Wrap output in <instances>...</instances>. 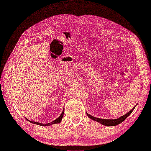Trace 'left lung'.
<instances>
[{
    "label": "left lung",
    "instance_id": "obj_1",
    "mask_svg": "<svg viewBox=\"0 0 151 151\" xmlns=\"http://www.w3.org/2000/svg\"><path fill=\"white\" fill-rule=\"evenodd\" d=\"M136 105H135V106H136ZM135 107H134L133 108H132L129 112H128L127 114H125V115L120 116V118H117V119H109V120H108V119H102V118H96L94 116H93L92 115H90L89 114H88V113H87V115H88V116L89 118H90L91 120H94L96 122L101 123V124L103 125L108 126V127L115 126V125H117L118 124H120V123H121L122 122H123V121H124L126 119V118L130 115V114L132 113V112L133 111Z\"/></svg>",
    "mask_w": 151,
    "mask_h": 151
}]
</instances>
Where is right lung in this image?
I'll return each instance as SVG.
<instances>
[{
  "label": "right lung",
  "instance_id": "right-lung-1",
  "mask_svg": "<svg viewBox=\"0 0 151 151\" xmlns=\"http://www.w3.org/2000/svg\"><path fill=\"white\" fill-rule=\"evenodd\" d=\"M63 113H64V108H63V111H62V113H61V115H60V116H59L58 118H57L56 120H55L54 121L50 122L49 123H46V124H43V123H40L39 122H31V121H29L28 119H27L26 118V120H28L29 122H31V123H33V124H36V125H41V126H50L51 125H53V124H55V123H60L62 120V118L63 116Z\"/></svg>",
  "mask_w": 151,
  "mask_h": 151
}]
</instances>
